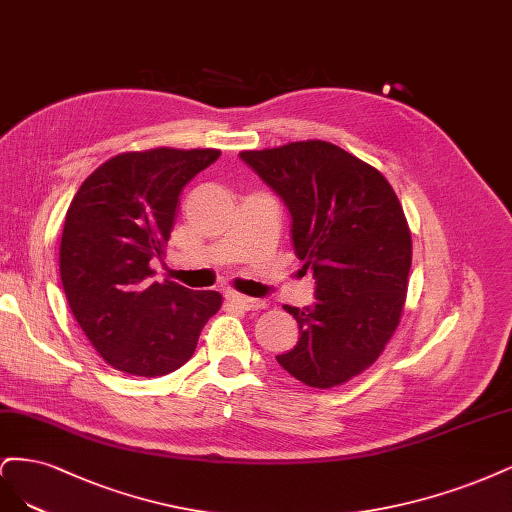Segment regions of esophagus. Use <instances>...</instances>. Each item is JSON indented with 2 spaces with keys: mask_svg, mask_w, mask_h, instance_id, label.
Returning <instances> with one entry per match:
<instances>
[{
  "mask_svg": "<svg viewBox=\"0 0 512 512\" xmlns=\"http://www.w3.org/2000/svg\"><path fill=\"white\" fill-rule=\"evenodd\" d=\"M227 300L232 302L234 306L242 308V310H261V308H266V302H263V300L249 298V295H240V293H229Z\"/></svg>",
  "mask_w": 512,
  "mask_h": 512,
  "instance_id": "obj_1",
  "label": "esophagus"
}]
</instances>
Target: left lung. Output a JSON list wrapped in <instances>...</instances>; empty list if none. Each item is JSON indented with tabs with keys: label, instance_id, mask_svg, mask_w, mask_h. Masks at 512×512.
<instances>
[{
	"label": "left lung",
	"instance_id": "obj_1",
	"mask_svg": "<svg viewBox=\"0 0 512 512\" xmlns=\"http://www.w3.org/2000/svg\"><path fill=\"white\" fill-rule=\"evenodd\" d=\"M291 214L295 255L315 276V304L285 306L300 340L276 361L308 387L329 389L370 368L400 323L412 240L387 178L323 142L242 151Z\"/></svg>",
	"mask_w": 512,
	"mask_h": 512
}]
</instances>
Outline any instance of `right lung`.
Segmentation results:
<instances>
[{
	"mask_svg": "<svg viewBox=\"0 0 512 512\" xmlns=\"http://www.w3.org/2000/svg\"><path fill=\"white\" fill-rule=\"evenodd\" d=\"M217 148H151L102 163L65 214L59 272L72 315L112 368L170 374L191 359L221 293L151 280L163 257L178 195L219 159Z\"/></svg>",
	"mask_w": 512,
	"mask_h": 512,
	"instance_id": "1",
	"label": "right lung"
}]
</instances>
